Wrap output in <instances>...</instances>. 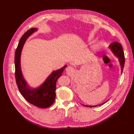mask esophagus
<instances>
[{
  "mask_svg": "<svg viewBox=\"0 0 134 134\" xmlns=\"http://www.w3.org/2000/svg\"><path fill=\"white\" fill-rule=\"evenodd\" d=\"M74 72H75V69H74L73 67H71V66H69L67 67V69H66L67 74H68L69 75H70Z\"/></svg>",
  "mask_w": 134,
  "mask_h": 134,
  "instance_id": "obj_1",
  "label": "esophagus"
}]
</instances>
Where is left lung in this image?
<instances>
[{
  "label": "left lung",
  "instance_id": "8db88e82",
  "mask_svg": "<svg viewBox=\"0 0 134 134\" xmlns=\"http://www.w3.org/2000/svg\"><path fill=\"white\" fill-rule=\"evenodd\" d=\"M109 47L110 48L111 51H112V52L113 53V54H114V55L117 57L119 60V62H120V64L121 65V73H122L123 70L124 66L125 59H124V54L123 52V48H122L121 45L119 43V42H115L110 44ZM107 101H105V102L101 104V105L105 104ZM83 105L85 107H95L100 105H94V106H89V105Z\"/></svg>",
  "mask_w": 134,
  "mask_h": 134
}]
</instances>
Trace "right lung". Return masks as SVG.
Masks as SVG:
<instances>
[{
	"instance_id": "obj_1",
	"label": "right lung",
	"mask_w": 134,
	"mask_h": 134,
	"mask_svg": "<svg viewBox=\"0 0 134 134\" xmlns=\"http://www.w3.org/2000/svg\"><path fill=\"white\" fill-rule=\"evenodd\" d=\"M37 30V29L36 28H31L22 36L19 41L15 53V79L19 92L26 100L38 108H46L51 107L55 101L56 81L62 75L67 65H65L60 69L53 71L38 87L31 89L28 86L22 73L21 55L22 48L27 38Z\"/></svg>"
}]
</instances>
